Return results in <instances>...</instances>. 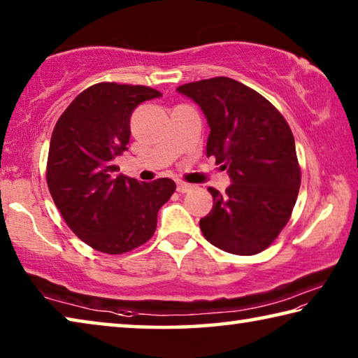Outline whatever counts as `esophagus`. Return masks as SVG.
Here are the masks:
<instances>
[{"mask_svg":"<svg viewBox=\"0 0 358 358\" xmlns=\"http://www.w3.org/2000/svg\"><path fill=\"white\" fill-rule=\"evenodd\" d=\"M191 189H192V186L187 185V183H183V181H178V183H177V191L178 192H187Z\"/></svg>","mask_w":358,"mask_h":358,"instance_id":"34e87169","label":"esophagus"}]
</instances>
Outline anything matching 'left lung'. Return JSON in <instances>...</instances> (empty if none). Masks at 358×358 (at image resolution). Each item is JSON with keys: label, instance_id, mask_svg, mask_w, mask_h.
Here are the masks:
<instances>
[{"label": "left lung", "instance_id": "obj_1", "mask_svg": "<svg viewBox=\"0 0 358 358\" xmlns=\"http://www.w3.org/2000/svg\"><path fill=\"white\" fill-rule=\"evenodd\" d=\"M177 92L202 108L210 126L207 156L227 171L213 208L201 220L203 237L220 250L252 256L286 226L300 189L295 141L282 115L246 85L229 77L181 85Z\"/></svg>", "mask_w": 358, "mask_h": 358}]
</instances>
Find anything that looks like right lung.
Listing matches in <instances>:
<instances>
[{
	"instance_id": "add662e5",
	"label": "right lung",
	"mask_w": 358,
	"mask_h": 358,
	"mask_svg": "<svg viewBox=\"0 0 358 358\" xmlns=\"http://www.w3.org/2000/svg\"><path fill=\"white\" fill-rule=\"evenodd\" d=\"M161 93L142 85L96 83L59 117L50 138L47 185L78 238L106 254H123L153 237L157 211L175 191L171 178L143 183L117 173L128 150L131 115Z\"/></svg>"
}]
</instances>
